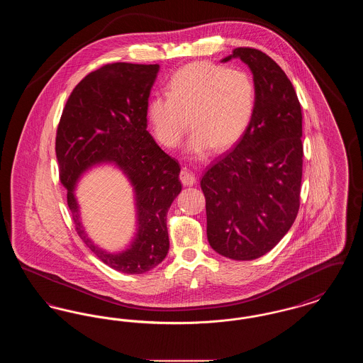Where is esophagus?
Wrapping results in <instances>:
<instances>
[{"instance_id":"1","label":"esophagus","mask_w":363,"mask_h":363,"mask_svg":"<svg viewBox=\"0 0 363 363\" xmlns=\"http://www.w3.org/2000/svg\"><path fill=\"white\" fill-rule=\"evenodd\" d=\"M179 179L185 186H191L196 184V175L189 172L188 169H184L179 174Z\"/></svg>"}]
</instances>
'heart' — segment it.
Returning <instances> with one entry per match:
<instances>
[{
  "mask_svg": "<svg viewBox=\"0 0 363 363\" xmlns=\"http://www.w3.org/2000/svg\"><path fill=\"white\" fill-rule=\"evenodd\" d=\"M256 86L252 76L208 61L177 70L167 84V95H156L147 116L157 141L175 148L190 126L186 151L203 159L211 150L223 151L245 135L253 118Z\"/></svg>",
  "mask_w": 363,
  "mask_h": 363,
  "instance_id": "b5f03b06",
  "label": "heart"
}]
</instances>
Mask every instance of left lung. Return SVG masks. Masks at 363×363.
Wrapping results in <instances>:
<instances>
[{"label": "left lung", "instance_id": "left-lung-1", "mask_svg": "<svg viewBox=\"0 0 363 363\" xmlns=\"http://www.w3.org/2000/svg\"><path fill=\"white\" fill-rule=\"evenodd\" d=\"M253 73L256 106L238 144L201 178L211 247L227 259H259L291 228L302 181V110L291 82L265 52L237 48Z\"/></svg>", "mask_w": 363, "mask_h": 363}]
</instances>
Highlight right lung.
Instances as JSON below:
<instances>
[{
	"instance_id": "right-lung-1",
	"label": "right lung",
	"mask_w": 363,
	"mask_h": 363,
	"mask_svg": "<svg viewBox=\"0 0 363 363\" xmlns=\"http://www.w3.org/2000/svg\"><path fill=\"white\" fill-rule=\"evenodd\" d=\"M159 65L116 62L91 72L74 86L55 138L60 178L79 237L110 268L129 275L148 272L167 256V212L182 189L179 163L147 130V107ZM113 164L135 193L137 234L111 254L95 245L79 219L74 189L94 165Z\"/></svg>"
}]
</instances>
